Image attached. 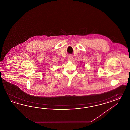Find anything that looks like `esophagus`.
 I'll return each instance as SVG.
<instances>
[{"mask_svg": "<svg viewBox=\"0 0 130 130\" xmlns=\"http://www.w3.org/2000/svg\"><path fill=\"white\" fill-rule=\"evenodd\" d=\"M68 60L69 61H72L73 60V57L71 55H70L68 57Z\"/></svg>", "mask_w": 130, "mask_h": 130, "instance_id": "esophagus-1", "label": "esophagus"}]
</instances>
